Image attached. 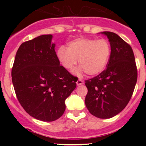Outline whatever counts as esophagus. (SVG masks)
<instances>
[{
    "label": "esophagus",
    "mask_w": 146,
    "mask_h": 146,
    "mask_svg": "<svg viewBox=\"0 0 146 146\" xmlns=\"http://www.w3.org/2000/svg\"><path fill=\"white\" fill-rule=\"evenodd\" d=\"M76 83H77V86H81V85H82L83 83H84V82H83L82 80H78L77 81V82H76Z\"/></svg>",
    "instance_id": "34e87169"
}]
</instances>
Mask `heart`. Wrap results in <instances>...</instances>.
I'll use <instances>...</instances> for the list:
<instances>
[{"instance_id": "1", "label": "heart", "mask_w": 146, "mask_h": 146, "mask_svg": "<svg viewBox=\"0 0 146 146\" xmlns=\"http://www.w3.org/2000/svg\"><path fill=\"white\" fill-rule=\"evenodd\" d=\"M111 46L105 38H77L68 44V47L61 46L57 51V57L62 66L72 70L77 64L80 65L77 72H85L88 75L100 74L109 62Z\"/></svg>"}]
</instances>
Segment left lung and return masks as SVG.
I'll return each mask as SVG.
<instances>
[{"label": "left lung", "mask_w": 146, "mask_h": 146, "mask_svg": "<svg viewBox=\"0 0 146 146\" xmlns=\"http://www.w3.org/2000/svg\"><path fill=\"white\" fill-rule=\"evenodd\" d=\"M111 46L107 68L86 80L88 94L85 99L91 114L99 118H110L126 108L137 80L135 55L131 46L116 33L104 31Z\"/></svg>", "instance_id": "8db88e82"}]
</instances>
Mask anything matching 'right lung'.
Instances as JSON below:
<instances>
[{"label":"right lung","mask_w":146,"mask_h":146,"mask_svg":"<svg viewBox=\"0 0 146 146\" xmlns=\"http://www.w3.org/2000/svg\"><path fill=\"white\" fill-rule=\"evenodd\" d=\"M52 38L42 35L23 42L11 69L19 102L31 116L43 121L64 114L66 99L77 86L76 77L60 65Z\"/></svg>","instance_id":"1"}]
</instances>
